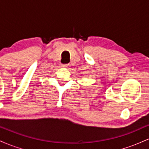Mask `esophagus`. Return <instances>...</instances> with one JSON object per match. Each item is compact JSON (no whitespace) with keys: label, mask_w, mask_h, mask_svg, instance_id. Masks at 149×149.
<instances>
[{"label":"esophagus","mask_w":149,"mask_h":149,"mask_svg":"<svg viewBox=\"0 0 149 149\" xmlns=\"http://www.w3.org/2000/svg\"><path fill=\"white\" fill-rule=\"evenodd\" d=\"M61 66L64 68H68L69 66V64H61Z\"/></svg>","instance_id":"34e87169"}]
</instances>
